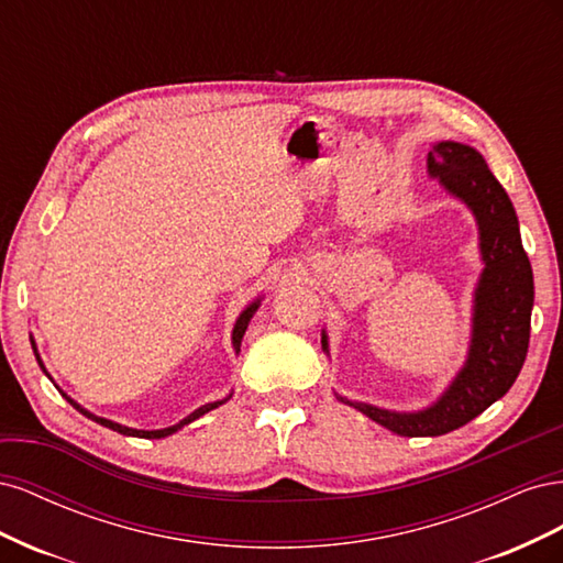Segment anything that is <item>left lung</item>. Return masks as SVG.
<instances>
[{
	"instance_id": "left-lung-1",
	"label": "left lung",
	"mask_w": 563,
	"mask_h": 563,
	"mask_svg": "<svg viewBox=\"0 0 563 563\" xmlns=\"http://www.w3.org/2000/svg\"><path fill=\"white\" fill-rule=\"evenodd\" d=\"M428 172L474 213L484 272L474 291L467 362L430 408L397 413L338 397L399 437H439L484 413L515 385L531 338L533 269L521 246L519 220L505 187L490 174L479 152L453 141L432 145ZM321 347L329 352L327 333H321Z\"/></svg>"
}]
</instances>
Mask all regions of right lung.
Segmentation results:
<instances>
[{
  "label": "right lung",
  "instance_id": "add662e5",
  "mask_svg": "<svg viewBox=\"0 0 563 563\" xmlns=\"http://www.w3.org/2000/svg\"><path fill=\"white\" fill-rule=\"evenodd\" d=\"M258 305H261V298H255L249 308L240 314V319H236V323H234V331H232V345H234V350L240 352V345H242V338H244V333H246V327H249V321H251V317L255 314V310H258ZM32 350H35V356H37V362H40V366H42V371L46 373V368H44V364H42V360H40V354H37V347H35V340H32ZM48 376V373H46ZM67 401H70L79 413H84L87 418H91V420H96L98 424H103V428H110V430H114V432H119V434H126V437H141V439H162V437H168V434H174V432H178L183 424H187V422H192V420H197L199 416H203V413H209V411H213V408H218L220 404H225L228 399H223V401H213V404H203L201 408H197L195 413H190L187 416L185 420H180L178 424H172V428H164V430H133V428H124V424H119V422H112V420H106V418H98V416H93V413H89L87 408H81L77 401H73L70 397L67 395H63ZM232 397V395H230Z\"/></svg>",
  "mask_w": 563,
  "mask_h": 563
}]
</instances>
